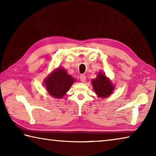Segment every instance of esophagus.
Returning a JSON list of instances; mask_svg holds the SVG:
<instances>
[{"instance_id":"34e87169","label":"esophagus","mask_w":156,"mask_h":156,"mask_svg":"<svg viewBox=\"0 0 156 156\" xmlns=\"http://www.w3.org/2000/svg\"><path fill=\"white\" fill-rule=\"evenodd\" d=\"M80 81L82 82V83H84V82H85V80H86V76H85V75H84V74H82L80 76Z\"/></svg>"}]
</instances>
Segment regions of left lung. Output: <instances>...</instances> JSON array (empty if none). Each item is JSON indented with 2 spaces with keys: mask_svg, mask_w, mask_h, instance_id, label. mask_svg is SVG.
Listing matches in <instances>:
<instances>
[{
  "mask_svg": "<svg viewBox=\"0 0 156 156\" xmlns=\"http://www.w3.org/2000/svg\"><path fill=\"white\" fill-rule=\"evenodd\" d=\"M91 84L97 96L101 98L109 97L115 89L112 80L102 72H99L97 77L91 80Z\"/></svg>",
  "mask_w": 156,
  "mask_h": 156,
  "instance_id": "8db88e82",
  "label": "left lung"
}]
</instances>
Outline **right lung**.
Masks as SVG:
<instances>
[{
  "mask_svg": "<svg viewBox=\"0 0 156 156\" xmlns=\"http://www.w3.org/2000/svg\"><path fill=\"white\" fill-rule=\"evenodd\" d=\"M76 79L69 75L63 67H58L44 78V85L47 91L53 98L60 99L69 90Z\"/></svg>",
  "mask_w": 156,
  "mask_h": 156,
  "instance_id": "1",
  "label": "right lung"
}]
</instances>
